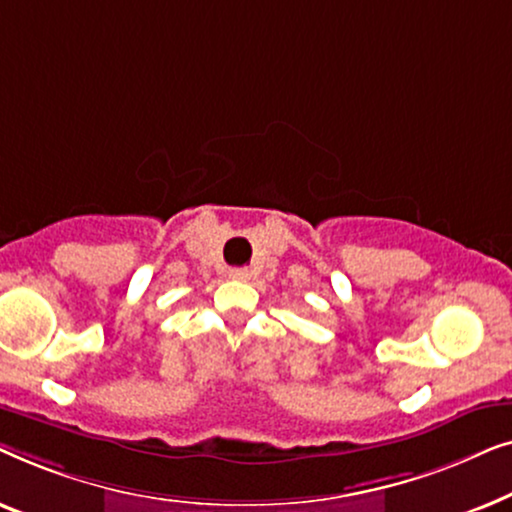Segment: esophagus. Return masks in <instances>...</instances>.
Segmentation results:
<instances>
[{"label":"esophagus","instance_id":"esophagus-1","mask_svg":"<svg viewBox=\"0 0 512 512\" xmlns=\"http://www.w3.org/2000/svg\"><path fill=\"white\" fill-rule=\"evenodd\" d=\"M228 277L230 279H240V282H247V279L251 277V270L249 268H230Z\"/></svg>","mask_w":512,"mask_h":512}]
</instances>
